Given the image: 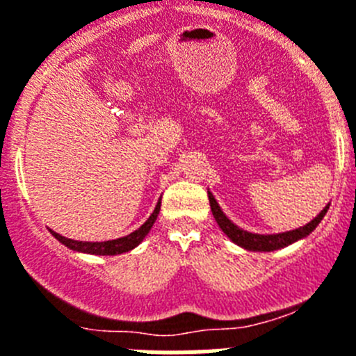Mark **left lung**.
Returning <instances> with one entry per match:
<instances>
[{
    "label": "left lung",
    "mask_w": 356,
    "mask_h": 356,
    "mask_svg": "<svg viewBox=\"0 0 356 356\" xmlns=\"http://www.w3.org/2000/svg\"><path fill=\"white\" fill-rule=\"evenodd\" d=\"M209 197V206H211L213 216H215L216 224L220 225V229L227 234L231 242L240 245L245 251H254V252H270V251H277V249H283V247H289L292 243L299 242L302 238H307L312 231L319 225V222L323 220L324 215H326L327 208H330V204H327L326 208L319 213V215L315 216L314 220L308 222L307 225H302V227H298V229L292 231H285V233H276V234H258V233H251V231H245L242 227H238L233 220L227 218L222 208L218 206L216 199L213 197L211 191H208Z\"/></svg>",
    "instance_id": "left-lung-1"
}]
</instances>
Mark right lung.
<instances>
[{"label": "right lung", "mask_w": 356, "mask_h": 356, "mask_svg": "<svg viewBox=\"0 0 356 356\" xmlns=\"http://www.w3.org/2000/svg\"><path fill=\"white\" fill-rule=\"evenodd\" d=\"M159 209H161V199L157 200L152 215L148 216V220L145 222L141 227H138V229L132 231V233L127 234V236L116 238V240H107V242H80V240H71V238L63 236V234L55 233V231L51 229H49V233L54 234L58 242L64 243L67 249H71V251H75V252H84V254H97V256L123 254V252L132 251L134 247H138L141 242H143L145 236L148 234V231L152 229L154 222L157 220Z\"/></svg>", "instance_id": "1"}]
</instances>
